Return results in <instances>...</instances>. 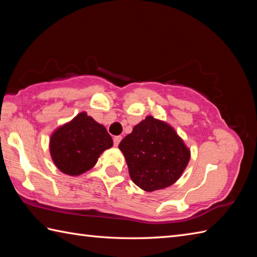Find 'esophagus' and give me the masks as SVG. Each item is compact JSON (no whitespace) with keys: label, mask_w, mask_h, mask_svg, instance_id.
I'll return each mask as SVG.
<instances>
[{"label":"esophagus","mask_w":257,"mask_h":257,"mask_svg":"<svg viewBox=\"0 0 257 257\" xmlns=\"http://www.w3.org/2000/svg\"><path fill=\"white\" fill-rule=\"evenodd\" d=\"M121 139H122L121 136H116V137L113 138V145H114V147H118V145L120 144V141H121Z\"/></svg>","instance_id":"34e87169"}]
</instances>
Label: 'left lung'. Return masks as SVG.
Masks as SVG:
<instances>
[{
  "label": "left lung",
  "instance_id": "8db88e82",
  "mask_svg": "<svg viewBox=\"0 0 257 257\" xmlns=\"http://www.w3.org/2000/svg\"><path fill=\"white\" fill-rule=\"evenodd\" d=\"M130 178L147 192L170 187L182 176L190 149L170 124L147 116L119 144Z\"/></svg>",
  "mask_w": 257,
  "mask_h": 257
}]
</instances>
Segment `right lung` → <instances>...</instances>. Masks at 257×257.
Returning a JSON list of instances; mask_svg holds the SVG:
<instances>
[{"instance_id": "obj_1", "label": "right lung", "mask_w": 257, "mask_h": 257, "mask_svg": "<svg viewBox=\"0 0 257 257\" xmlns=\"http://www.w3.org/2000/svg\"><path fill=\"white\" fill-rule=\"evenodd\" d=\"M112 145L106 128L83 111L52 134L50 152L59 170L75 177L90 170Z\"/></svg>"}]
</instances>
